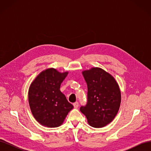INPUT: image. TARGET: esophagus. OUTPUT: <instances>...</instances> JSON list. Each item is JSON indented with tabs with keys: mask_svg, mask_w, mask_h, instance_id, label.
I'll list each match as a JSON object with an SVG mask.
<instances>
[{
	"mask_svg": "<svg viewBox=\"0 0 151 151\" xmlns=\"http://www.w3.org/2000/svg\"><path fill=\"white\" fill-rule=\"evenodd\" d=\"M73 105H74V107L75 108H77L79 107V103L78 102H75L74 104H73Z\"/></svg>",
	"mask_w": 151,
	"mask_h": 151,
	"instance_id": "esophagus-1",
	"label": "esophagus"
}]
</instances>
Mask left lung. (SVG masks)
I'll list each match as a JSON object with an SVG mask.
<instances>
[{
    "label": "left lung",
    "instance_id": "left-lung-1",
    "mask_svg": "<svg viewBox=\"0 0 151 151\" xmlns=\"http://www.w3.org/2000/svg\"><path fill=\"white\" fill-rule=\"evenodd\" d=\"M88 85L87 103L80 111L93 127L100 128L110 123L119 110L121 93L113 77L100 68L83 72Z\"/></svg>",
    "mask_w": 151,
    "mask_h": 151
}]
</instances>
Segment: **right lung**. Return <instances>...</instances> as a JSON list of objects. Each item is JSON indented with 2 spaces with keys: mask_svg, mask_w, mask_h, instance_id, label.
<instances>
[{
  "mask_svg": "<svg viewBox=\"0 0 151 151\" xmlns=\"http://www.w3.org/2000/svg\"><path fill=\"white\" fill-rule=\"evenodd\" d=\"M68 72L60 73L55 68L41 72L31 83L28 92L31 111L40 124L48 127L62 125L73 105L60 90Z\"/></svg>",
  "mask_w": 151,
  "mask_h": 151,
  "instance_id": "right-lung-1",
  "label": "right lung"
}]
</instances>
